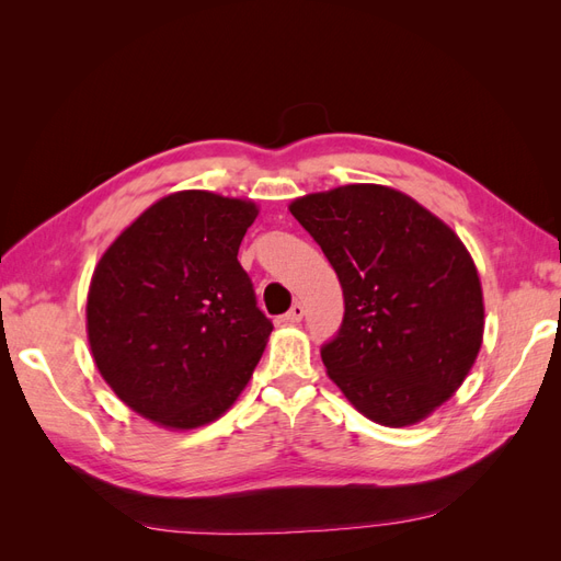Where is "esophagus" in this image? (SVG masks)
Listing matches in <instances>:
<instances>
[{"label": "esophagus", "instance_id": "1", "mask_svg": "<svg viewBox=\"0 0 561 561\" xmlns=\"http://www.w3.org/2000/svg\"><path fill=\"white\" fill-rule=\"evenodd\" d=\"M301 318H304V307H301L299 301H295L293 307H290V311L285 313V318H283V320H285V322H299Z\"/></svg>", "mask_w": 561, "mask_h": 561}]
</instances>
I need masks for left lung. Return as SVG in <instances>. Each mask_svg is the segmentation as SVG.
Listing matches in <instances>:
<instances>
[{
	"label": "left lung",
	"mask_w": 561,
	"mask_h": 561,
	"mask_svg": "<svg viewBox=\"0 0 561 561\" xmlns=\"http://www.w3.org/2000/svg\"><path fill=\"white\" fill-rule=\"evenodd\" d=\"M290 213L344 290L342 328L320 348L330 379L381 426L426 419L463 383L482 346L470 252L443 219L381 184L301 196Z\"/></svg>",
	"instance_id": "1"
}]
</instances>
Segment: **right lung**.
I'll return each mask as SVG.
<instances>
[{
    "label": "right lung",
    "instance_id": "1",
    "mask_svg": "<svg viewBox=\"0 0 561 561\" xmlns=\"http://www.w3.org/2000/svg\"><path fill=\"white\" fill-rule=\"evenodd\" d=\"M257 206L190 190L157 201L100 257L89 287L93 360L133 412L190 431L241 396L274 330L239 248Z\"/></svg>",
    "mask_w": 561,
    "mask_h": 561
}]
</instances>
